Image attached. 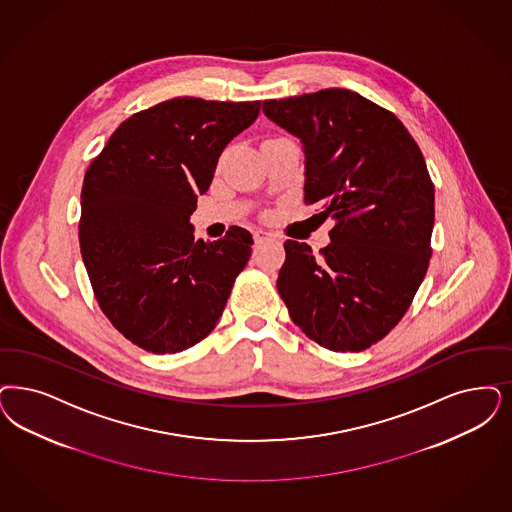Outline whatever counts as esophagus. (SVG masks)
<instances>
[{
    "mask_svg": "<svg viewBox=\"0 0 512 512\" xmlns=\"http://www.w3.org/2000/svg\"><path fill=\"white\" fill-rule=\"evenodd\" d=\"M253 240H255V244H263L266 240H272V234L266 230H253Z\"/></svg>",
    "mask_w": 512,
    "mask_h": 512,
    "instance_id": "esophagus-1",
    "label": "esophagus"
}]
</instances>
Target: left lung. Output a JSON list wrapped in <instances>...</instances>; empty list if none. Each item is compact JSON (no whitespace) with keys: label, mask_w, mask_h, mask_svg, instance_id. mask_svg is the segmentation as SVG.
I'll use <instances>...</instances> for the list:
<instances>
[{"label":"left lung","mask_w":512,"mask_h":512,"mask_svg":"<svg viewBox=\"0 0 512 512\" xmlns=\"http://www.w3.org/2000/svg\"><path fill=\"white\" fill-rule=\"evenodd\" d=\"M263 111L302 141L304 202L335 219L319 257L283 244L278 293L319 346L367 350L405 316L429 266L435 187L422 151L391 111L352 90L265 100Z\"/></svg>","instance_id":"obj_1"}]
</instances>
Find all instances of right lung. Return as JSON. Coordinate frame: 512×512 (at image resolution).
Returning a JSON list of instances; mask_svg holds the SVG:
<instances>
[{
  "mask_svg": "<svg viewBox=\"0 0 512 512\" xmlns=\"http://www.w3.org/2000/svg\"><path fill=\"white\" fill-rule=\"evenodd\" d=\"M261 102L174 98L128 117L90 162L79 244L94 297L132 344L177 353L210 335L253 238L194 240L196 196Z\"/></svg>",
  "mask_w": 512,
  "mask_h": 512,
  "instance_id": "add662e5",
  "label": "right lung"
}]
</instances>
